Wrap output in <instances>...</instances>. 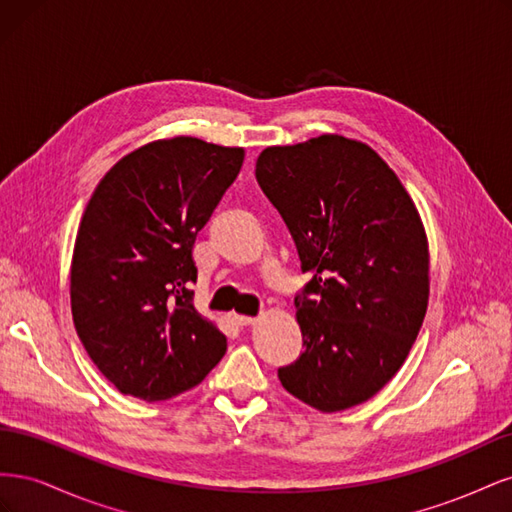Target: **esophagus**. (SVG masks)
<instances>
[{
	"instance_id": "esophagus-1",
	"label": "esophagus",
	"mask_w": 512,
	"mask_h": 512,
	"mask_svg": "<svg viewBox=\"0 0 512 512\" xmlns=\"http://www.w3.org/2000/svg\"><path fill=\"white\" fill-rule=\"evenodd\" d=\"M228 318L235 324H241V327H247V324L256 322V316H245V314H237V312H230Z\"/></svg>"
}]
</instances>
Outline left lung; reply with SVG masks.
<instances>
[{
    "label": "left lung",
    "mask_w": 512,
    "mask_h": 512,
    "mask_svg": "<svg viewBox=\"0 0 512 512\" xmlns=\"http://www.w3.org/2000/svg\"><path fill=\"white\" fill-rule=\"evenodd\" d=\"M256 179L312 273L294 301L305 350L277 378L320 412L359 406L397 374L421 331L429 301L421 215L378 151L342 134L262 149Z\"/></svg>",
    "instance_id": "obj_1"
}]
</instances>
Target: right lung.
Returning a JSON list of instances; mask_svg holds the SVG:
<instances>
[{"instance_id": "right-lung-1", "label": "right lung", "mask_w": 512, "mask_h": 512, "mask_svg": "<svg viewBox=\"0 0 512 512\" xmlns=\"http://www.w3.org/2000/svg\"><path fill=\"white\" fill-rule=\"evenodd\" d=\"M243 158V147L160 138L123 156L91 194L72 252V320L123 395L170 399L222 361L226 335L194 307L192 247Z\"/></svg>"}]
</instances>
